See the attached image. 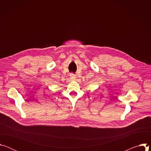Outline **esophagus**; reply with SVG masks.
<instances>
[{"instance_id": "obj_1", "label": "esophagus", "mask_w": 151, "mask_h": 151, "mask_svg": "<svg viewBox=\"0 0 151 151\" xmlns=\"http://www.w3.org/2000/svg\"><path fill=\"white\" fill-rule=\"evenodd\" d=\"M70 78H71V79H72V80H75V78H76L75 75L73 74V73H71V74L70 75Z\"/></svg>"}]
</instances>
